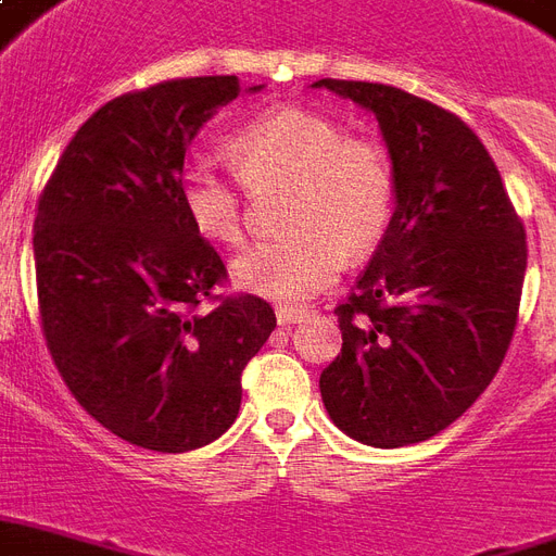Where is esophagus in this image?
Here are the masks:
<instances>
[{"label":"esophagus","mask_w":556,"mask_h":556,"mask_svg":"<svg viewBox=\"0 0 556 556\" xmlns=\"http://www.w3.org/2000/svg\"><path fill=\"white\" fill-rule=\"evenodd\" d=\"M306 315H308L306 308H291V306H279L277 308L279 326H294V324H300V320H303Z\"/></svg>","instance_id":"esophagus-1"}]
</instances>
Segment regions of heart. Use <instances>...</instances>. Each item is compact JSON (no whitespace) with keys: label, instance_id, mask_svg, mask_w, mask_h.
<instances>
[{"label":"heart","instance_id":"heart-1","mask_svg":"<svg viewBox=\"0 0 556 556\" xmlns=\"http://www.w3.org/2000/svg\"><path fill=\"white\" fill-rule=\"evenodd\" d=\"M236 178L206 163L180 175L186 218L215 244L244 239V192L286 189L279 222L291 232L250 248L232 265L236 286L279 303H303L334 279L341 260L370 253L393 222L396 175L381 142L350 137L324 113L296 104L250 118L227 142Z\"/></svg>","mask_w":556,"mask_h":556}]
</instances>
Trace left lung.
<instances>
[{
  "mask_svg": "<svg viewBox=\"0 0 556 556\" xmlns=\"http://www.w3.org/2000/svg\"><path fill=\"white\" fill-rule=\"evenodd\" d=\"M315 87L376 113L396 175L391 227L334 306L344 346L320 372V396L367 446L422 443L502 367L528 268L525 224L464 118L388 84Z\"/></svg>",
  "mask_w": 556,
  "mask_h": 556,
  "instance_id": "left-lung-1",
  "label": "left lung"
}]
</instances>
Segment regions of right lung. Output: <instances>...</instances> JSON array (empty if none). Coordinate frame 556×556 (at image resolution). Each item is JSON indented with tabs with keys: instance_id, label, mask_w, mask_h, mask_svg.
<instances>
[{
	"instance_id": "1",
	"label": "right lung",
	"mask_w": 556,
	"mask_h": 556,
	"mask_svg": "<svg viewBox=\"0 0 556 556\" xmlns=\"http://www.w3.org/2000/svg\"><path fill=\"white\" fill-rule=\"evenodd\" d=\"M239 92L236 75H206L108 101L37 201L49 355L80 408L151 452L222 438L239 414L241 370L277 326L262 296L212 294L227 268L180 203L186 148ZM203 299L219 306L203 316Z\"/></svg>"
}]
</instances>
